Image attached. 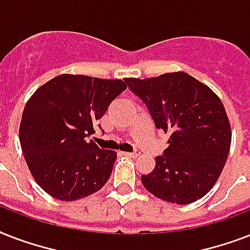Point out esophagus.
Wrapping results in <instances>:
<instances>
[{"instance_id": "obj_1", "label": "esophagus", "mask_w": 250, "mask_h": 250, "mask_svg": "<svg viewBox=\"0 0 250 250\" xmlns=\"http://www.w3.org/2000/svg\"><path fill=\"white\" fill-rule=\"evenodd\" d=\"M123 156H125V157H129V158H137V157L140 156V153H139V152H133V153H129V152H123Z\"/></svg>"}]
</instances>
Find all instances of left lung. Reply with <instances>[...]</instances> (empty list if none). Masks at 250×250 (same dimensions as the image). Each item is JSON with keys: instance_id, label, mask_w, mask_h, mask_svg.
I'll list each match as a JSON object with an SVG mask.
<instances>
[{"instance_id": "left-lung-1", "label": "left lung", "mask_w": 250, "mask_h": 250, "mask_svg": "<svg viewBox=\"0 0 250 250\" xmlns=\"http://www.w3.org/2000/svg\"><path fill=\"white\" fill-rule=\"evenodd\" d=\"M148 106L168 148L141 182L156 197L187 205L204 197L221 176L231 146V125L221 98L187 72L125 79Z\"/></svg>"}]
</instances>
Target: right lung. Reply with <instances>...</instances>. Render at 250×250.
<instances>
[{"label":"right lung","mask_w":250,"mask_h":250,"mask_svg":"<svg viewBox=\"0 0 250 250\" xmlns=\"http://www.w3.org/2000/svg\"><path fill=\"white\" fill-rule=\"evenodd\" d=\"M127 88L121 79L62 74L37 88L23 110L19 141L35 182L52 197L75 201L109 180L117 153L86 137Z\"/></svg>","instance_id":"obj_1"}]
</instances>
